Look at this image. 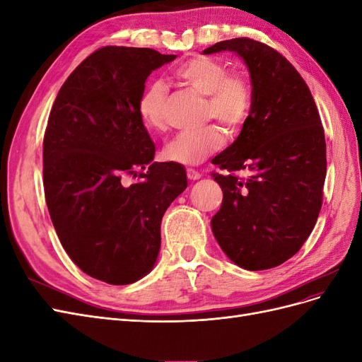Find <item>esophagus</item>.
Listing matches in <instances>:
<instances>
[{"label":"esophagus","mask_w":362,"mask_h":362,"mask_svg":"<svg viewBox=\"0 0 362 362\" xmlns=\"http://www.w3.org/2000/svg\"><path fill=\"white\" fill-rule=\"evenodd\" d=\"M201 177H202V175H201L198 170L187 169V178H189L190 181H198V180H201Z\"/></svg>","instance_id":"34e87169"}]
</instances>
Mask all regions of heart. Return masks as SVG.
<instances>
[{"label":"heart","instance_id":"1","mask_svg":"<svg viewBox=\"0 0 362 362\" xmlns=\"http://www.w3.org/2000/svg\"><path fill=\"white\" fill-rule=\"evenodd\" d=\"M173 75L181 83L206 96L205 117L217 119L228 131L235 133L245 125L252 108V86L247 76L240 72H229L228 64L206 56L190 57L178 64ZM168 87L161 81H149L141 90L137 110L149 129L160 131L166 127ZM225 145V134L217 125L201 131H185L178 134L164 148V158L198 166Z\"/></svg>","mask_w":362,"mask_h":362}]
</instances>
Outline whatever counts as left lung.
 Wrapping results in <instances>:
<instances>
[{
  "label": "left lung",
  "instance_id": "8db88e82",
  "mask_svg": "<svg viewBox=\"0 0 362 362\" xmlns=\"http://www.w3.org/2000/svg\"><path fill=\"white\" fill-rule=\"evenodd\" d=\"M233 51L250 75L252 108L233 145L213 158L223 192L211 229L228 258L246 270L286 262L310 237L326 177V141L313 95L276 49L249 37L217 42L204 54ZM245 170L246 179L235 171Z\"/></svg>",
  "mask_w": 362,
  "mask_h": 362
}]
</instances>
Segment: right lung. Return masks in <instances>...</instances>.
<instances>
[{
  "label": "right lung",
  "mask_w": 362,
  "mask_h": 362,
  "mask_svg": "<svg viewBox=\"0 0 362 362\" xmlns=\"http://www.w3.org/2000/svg\"><path fill=\"white\" fill-rule=\"evenodd\" d=\"M177 59L151 48L104 47L63 83L43 137V189L63 249L112 286L154 267L168 206L187 187L178 163H154L137 110L152 71ZM139 176L133 185L122 180Z\"/></svg>",
  "instance_id": "add662e5"
}]
</instances>
